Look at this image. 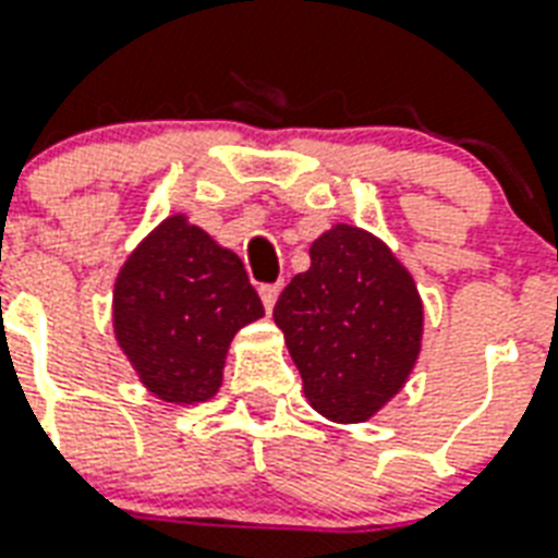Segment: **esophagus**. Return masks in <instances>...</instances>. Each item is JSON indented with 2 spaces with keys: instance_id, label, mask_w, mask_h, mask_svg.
<instances>
[{
  "instance_id": "1",
  "label": "esophagus",
  "mask_w": 558,
  "mask_h": 558,
  "mask_svg": "<svg viewBox=\"0 0 558 558\" xmlns=\"http://www.w3.org/2000/svg\"><path fill=\"white\" fill-rule=\"evenodd\" d=\"M280 295V287H260V298H263V307H266V313H271L275 310V301H278Z\"/></svg>"
}]
</instances>
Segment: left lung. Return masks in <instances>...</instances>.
<instances>
[{
  "instance_id": "left-lung-1",
  "label": "left lung",
  "mask_w": 558,
  "mask_h": 558,
  "mask_svg": "<svg viewBox=\"0 0 558 558\" xmlns=\"http://www.w3.org/2000/svg\"><path fill=\"white\" fill-rule=\"evenodd\" d=\"M275 325L310 407L333 424H363L418 363L424 301L380 236L336 222L310 245V269L280 292Z\"/></svg>"
}]
</instances>
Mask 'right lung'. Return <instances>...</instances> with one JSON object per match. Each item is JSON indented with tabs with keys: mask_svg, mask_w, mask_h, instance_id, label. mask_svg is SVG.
<instances>
[{
	"mask_svg": "<svg viewBox=\"0 0 558 558\" xmlns=\"http://www.w3.org/2000/svg\"><path fill=\"white\" fill-rule=\"evenodd\" d=\"M263 318L245 266L186 219L148 231L113 283V336L157 401L193 407L222 389L233 336Z\"/></svg>",
	"mask_w": 558,
	"mask_h": 558,
	"instance_id": "add662e5",
	"label": "right lung"
}]
</instances>
